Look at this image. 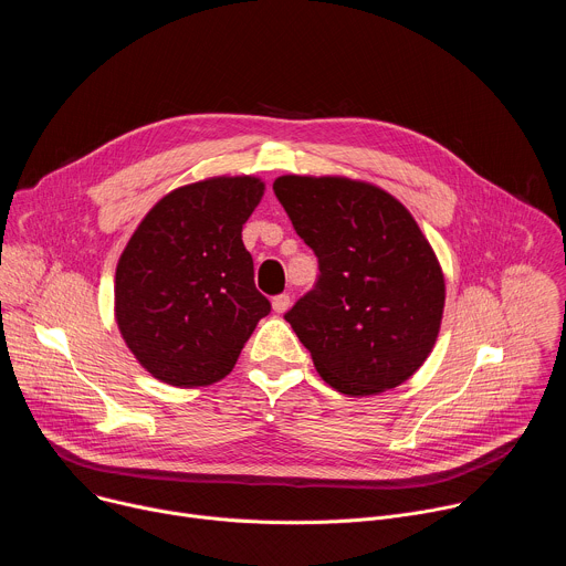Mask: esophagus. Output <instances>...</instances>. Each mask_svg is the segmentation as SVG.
Wrapping results in <instances>:
<instances>
[{"instance_id":"34e87169","label":"esophagus","mask_w":566,"mask_h":566,"mask_svg":"<svg viewBox=\"0 0 566 566\" xmlns=\"http://www.w3.org/2000/svg\"><path fill=\"white\" fill-rule=\"evenodd\" d=\"M289 306H291V297H289L286 293L273 297V311H275V313H286Z\"/></svg>"}]
</instances>
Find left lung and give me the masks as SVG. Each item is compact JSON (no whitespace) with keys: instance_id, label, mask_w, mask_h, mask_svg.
Instances as JSON below:
<instances>
[{"instance_id":"left-lung-1","label":"left lung","mask_w":566,"mask_h":566,"mask_svg":"<svg viewBox=\"0 0 566 566\" xmlns=\"http://www.w3.org/2000/svg\"><path fill=\"white\" fill-rule=\"evenodd\" d=\"M275 197L319 277L284 315L322 380L347 396L406 382L439 338L446 277L410 210L347 177L284 175Z\"/></svg>"}]
</instances>
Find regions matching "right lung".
I'll return each instance as SVG.
<instances>
[{"label": "right lung", "mask_w": 566, "mask_h": 566, "mask_svg": "<svg viewBox=\"0 0 566 566\" xmlns=\"http://www.w3.org/2000/svg\"><path fill=\"white\" fill-rule=\"evenodd\" d=\"M264 190L253 175L175 188L129 237L116 266L114 315L127 349L156 380L219 382L269 315L241 241Z\"/></svg>", "instance_id": "1"}]
</instances>
